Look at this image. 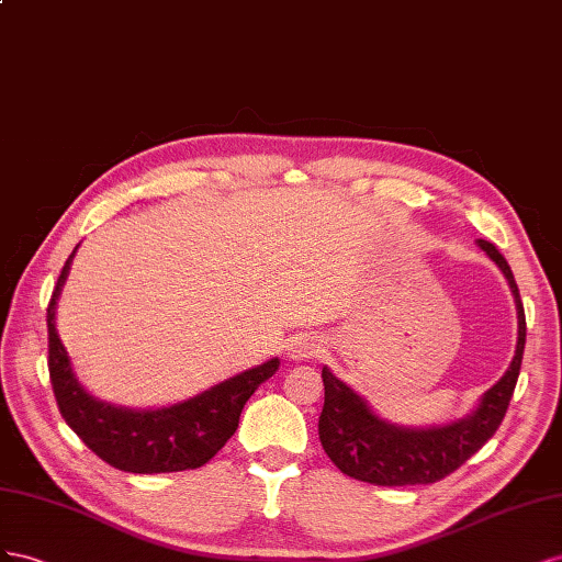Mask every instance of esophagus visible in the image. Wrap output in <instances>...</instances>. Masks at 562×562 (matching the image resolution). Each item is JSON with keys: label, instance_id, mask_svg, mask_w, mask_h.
<instances>
[{"label": "esophagus", "instance_id": "obj_1", "mask_svg": "<svg viewBox=\"0 0 562 562\" xmlns=\"http://www.w3.org/2000/svg\"><path fill=\"white\" fill-rule=\"evenodd\" d=\"M319 350H323V344H319L317 336L303 334L290 341V346H286V356L292 360H308V358H315Z\"/></svg>", "mask_w": 562, "mask_h": 562}]
</instances>
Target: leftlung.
<instances>
[{
  "label": "left lung",
  "mask_w": 562,
  "mask_h": 562,
  "mask_svg": "<svg viewBox=\"0 0 562 562\" xmlns=\"http://www.w3.org/2000/svg\"><path fill=\"white\" fill-rule=\"evenodd\" d=\"M477 247L499 266L518 311V344L504 376L483 393L475 409L445 426L412 428L391 424L367 405L348 383L323 367L325 407L319 414V442L341 473L381 487L430 485L454 473L483 447L504 422L513 389L520 374L525 350V311L510 266L487 239Z\"/></svg>",
  "instance_id": "obj_1"
}]
</instances>
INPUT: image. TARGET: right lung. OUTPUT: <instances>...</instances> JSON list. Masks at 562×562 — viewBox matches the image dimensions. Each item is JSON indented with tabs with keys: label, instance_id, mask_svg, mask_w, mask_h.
<instances>
[{
	"label": "right lung",
	"instance_id": "right-lung-1",
	"mask_svg": "<svg viewBox=\"0 0 562 562\" xmlns=\"http://www.w3.org/2000/svg\"><path fill=\"white\" fill-rule=\"evenodd\" d=\"M77 247L63 266L46 308L49 374L63 419L95 457L120 471L173 473L200 469L231 440L247 400L278 372L280 360L270 358L169 407L132 409L99 400L75 376L70 356L56 329V303L68 280Z\"/></svg>",
	"mask_w": 562,
	"mask_h": 562
}]
</instances>
